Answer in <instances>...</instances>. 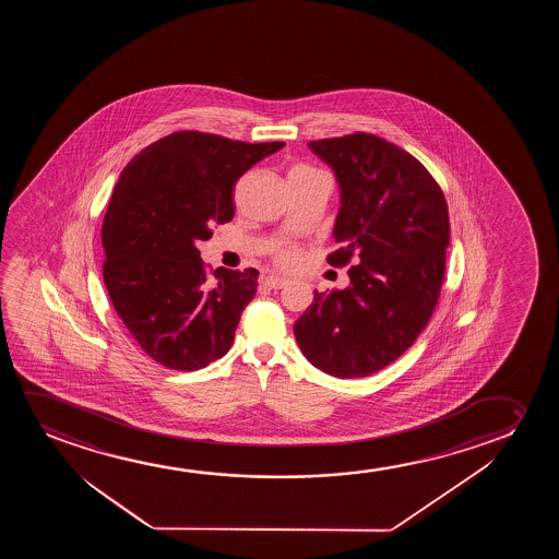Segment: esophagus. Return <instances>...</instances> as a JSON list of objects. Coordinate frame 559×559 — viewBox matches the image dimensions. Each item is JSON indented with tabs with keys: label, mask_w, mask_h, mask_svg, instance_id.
Returning <instances> with one entry per match:
<instances>
[{
	"label": "esophagus",
	"mask_w": 559,
	"mask_h": 559,
	"mask_svg": "<svg viewBox=\"0 0 559 559\" xmlns=\"http://www.w3.org/2000/svg\"><path fill=\"white\" fill-rule=\"evenodd\" d=\"M261 283H263V286H267L269 290H281V288L288 284V281L281 278V276L269 275Z\"/></svg>",
	"instance_id": "1"
}]
</instances>
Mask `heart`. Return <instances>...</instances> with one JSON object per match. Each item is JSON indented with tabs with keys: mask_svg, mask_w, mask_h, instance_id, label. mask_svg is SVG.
I'll return each instance as SVG.
<instances>
[{
	"mask_svg": "<svg viewBox=\"0 0 559 559\" xmlns=\"http://www.w3.org/2000/svg\"><path fill=\"white\" fill-rule=\"evenodd\" d=\"M290 176H322L321 169L313 168L309 164H298L290 169ZM273 260L281 267H292L299 260V250L296 246L278 245L273 248Z\"/></svg>",
	"mask_w": 559,
	"mask_h": 559,
	"instance_id": "b5f03b06",
	"label": "heart"
}]
</instances>
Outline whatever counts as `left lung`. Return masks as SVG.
Listing matches in <instances>:
<instances>
[{
  "instance_id": "obj_1",
  "label": "left lung",
  "mask_w": 559,
  "mask_h": 559,
  "mask_svg": "<svg viewBox=\"0 0 559 559\" xmlns=\"http://www.w3.org/2000/svg\"><path fill=\"white\" fill-rule=\"evenodd\" d=\"M311 151L342 189L332 267L345 290L314 292L294 324L299 349L336 378H365L416 342L433 314L451 240L443 191L413 154L372 133L319 139Z\"/></svg>"
}]
</instances>
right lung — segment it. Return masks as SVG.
I'll use <instances>...</instances> for the list:
<instances>
[{"mask_svg":"<svg viewBox=\"0 0 559 559\" xmlns=\"http://www.w3.org/2000/svg\"><path fill=\"white\" fill-rule=\"evenodd\" d=\"M283 145L176 131L123 168L100 230L103 278L126 329L162 367L199 370L235 342L260 273H207L197 246L235 217L238 177Z\"/></svg>","mask_w":559,"mask_h":559,"instance_id":"obj_1","label":"right lung"}]
</instances>
